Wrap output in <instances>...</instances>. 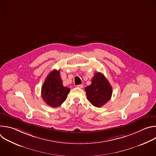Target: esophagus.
<instances>
[{
	"mask_svg": "<svg viewBox=\"0 0 156 156\" xmlns=\"http://www.w3.org/2000/svg\"><path fill=\"white\" fill-rule=\"evenodd\" d=\"M77 87H79V88H83V84H78L76 86Z\"/></svg>",
	"mask_w": 156,
	"mask_h": 156,
	"instance_id": "34e87169",
	"label": "esophagus"
}]
</instances>
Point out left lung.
Returning a JSON list of instances; mask_svg holds the SVG:
<instances>
[{"mask_svg": "<svg viewBox=\"0 0 156 156\" xmlns=\"http://www.w3.org/2000/svg\"><path fill=\"white\" fill-rule=\"evenodd\" d=\"M88 101L96 107L106 104L112 97V89L109 82L102 73L94 74L91 84L85 87Z\"/></svg>", "mask_w": 156, "mask_h": 156, "instance_id": "obj_1", "label": "left lung"}]
</instances>
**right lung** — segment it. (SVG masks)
<instances>
[{"mask_svg":"<svg viewBox=\"0 0 156 156\" xmlns=\"http://www.w3.org/2000/svg\"><path fill=\"white\" fill-rule=\"evenodd\" d=\"M70 90L63 86L60 71L54 70L47 76L41 88V96L48 105L57 107L66 99Z\"/></svg>","mask_w":156,"mask_h":156,"instance_id":"1","label":"right lung"}]
</instances>
